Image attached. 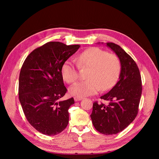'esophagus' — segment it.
<instances>
[{"instance_id":"34e87169","label":"esophagus","mask_w":159,"mask_h":159,"mask_svg":"<svg viewBox=\"0 0 159 159\" xmlns=\"http://www.w3.org/2000/svg\"><path fill=\"white\" fill-rule=\"evenodd\" d=\"M83 99V97H79V96H75L74 97V100L76 101V102H77V101H80Z\"/></svg>"}]
</instances>
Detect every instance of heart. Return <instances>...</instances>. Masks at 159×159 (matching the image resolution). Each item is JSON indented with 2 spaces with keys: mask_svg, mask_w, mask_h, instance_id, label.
Listing matches in <instances>:
<instances>
[{
  "mask_svg": "<svg viewBox=\"0 0 159 159\" xmlns=\"http://www.w3.org/2000/svg\"><path fill=\"white\" fill-rule=\"evenodd\" d=\"M76 63L66 60L61 67L63 79L67 83H74L79 79L80 68L89 67L88 79L74 84L70 92L74 96L84 97L97 93L101 89H110L117 80L121 71V63L118 57L108 53L97 47H92L80 52L76 57Z\"/></svg>",
  "mask_w": 159,
  "mask_h": 159,
  "instance_id": "obj_1",
  "label": "heart"
}]
</instances>
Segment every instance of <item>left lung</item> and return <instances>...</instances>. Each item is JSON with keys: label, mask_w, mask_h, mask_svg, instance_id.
Instances as JSON below:
<instances>
[{"label": "left lung", "mask_w": 159, "mask_h": 159, "mask_svg": "<svg viewBox=\"0 0 159 159\" xmlns=\"http://www.w3.org/2000/svg\"><path fill=\"white\" fill-rule=\"evenodd\" d=\"M107 46L116 54L121 63L119 80L101 99L109 101L105 105L94 102L91 114L93 126L99 133L111 135L125 129L137 116L142 93L139 70L133 58L114 43Z\"/></svg>", "instance_id": "1"}]
</instances>
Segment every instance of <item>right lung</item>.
<instances>
[{
  "instance_id": "1",
  "label": "right lung",
  "mask_w": 159,
  "mask_h": 159,
  "mask_svg": "<svg viewBox=\"0 0 159 159\" xmlns=\"http://www.w3.org/2000/svg\"><path fill=\"white\" fill-rule=\"evenodd\" d=\"M79 48L48 42L29 54L20 70L18 94L23 112L30 124L46 135L59 134L68 124V109L74 100H61L67 92L61 67Z\"/></svg>"
}]
</instances>
